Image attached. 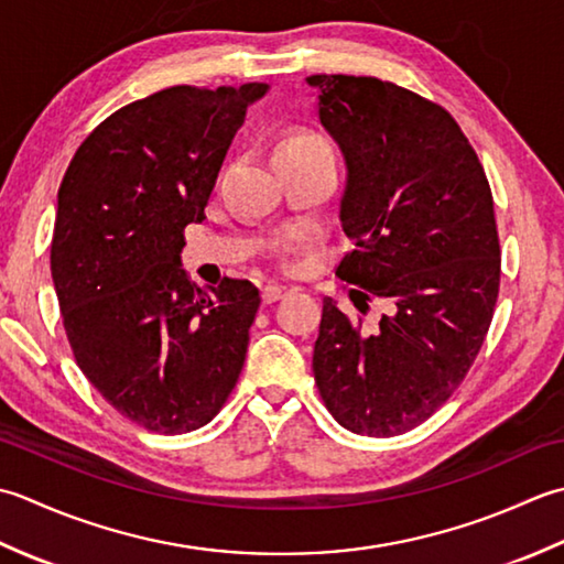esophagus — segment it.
<instances>
[{
	"label": "esophagus",
	"instance_id": "1",
	"mask_svg": "<svg viewBox=\"0 0 564 564\" xmlns=\"http://www.w3.org/2000/svg\"><path fill=\"white\" fill-rule=\"evenodd\" d=\"M284 286H280V284H268V286H262V302L265 304H272V302H278V299H282L284 296Z\"/></svg>",
	"mask_w": 564,
	"mask_h": 564
}]
</instances>
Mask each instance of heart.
Listing matches in <instances>:
<instances>
[{
  "label": "heart",
  "instance_id": "heart-1",
  "mask_svg": "<svg viewBox=\"0 0 564 564\" xmlns=\"http://www.w3.org/2000/svg\"><path fill=\"white\" fill-rule=\"evenodd\" d=\"M316 151H328V143L324 135L308 129H292L282 133L272 145V160L280 158H296V155H308Z\"/></svg>",
  "mask_w": 564,
  "mask_h": 564
}]
</instances>
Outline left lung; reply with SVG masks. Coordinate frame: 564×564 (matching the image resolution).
Masks as SVG:
<instances>
[{
  "mask_svg": "<svg viewBox=\"0 0 564 564\" xmlns=\"http://www.w3.org/2000/svg\"><path fill=\"white\" fill-rule=\"evenodd\" d=\"M318 121L346 158L338 216L355 248L336 274L392 314L362 321L324 299L314 379L330 416L372 438L431 419L463 382L499 296L501 250L475 148L443 107L394 83L312 75Z\"/></svg>",
  "mask_w": 564,
  "mask_h": 564,
  "instance_id": "1",
  "label": "left lung"
}]
</instances>
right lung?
Instances as JSON below:
<instances>
[{
    "instance_id": "obj_1",
    "label": "right lung",
    "mask_w": 564,
    "mask_h": 564,
    "mask_svg": "<svg viewBox=\"0 0 564 564\" xmlns=\"http://www.w3.org/2000/svg\"><path fill=\"white\" fill-rule=\"evenodd\" d=\"M268 91L167 87L91 131L57 189L51 274L79 370L145 431L206 426L243 370L260 292L182 270L185 228L204 221L246 111Z\"/></svg>"
}]
</instances>
